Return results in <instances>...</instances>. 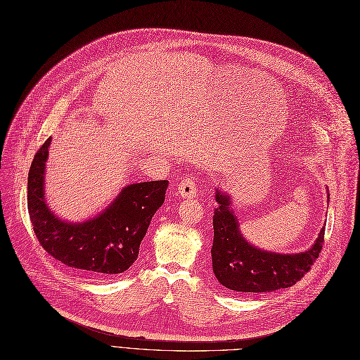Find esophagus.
Listing matches in <instances>:
<instances>
[{
	"label": "esophagus",
	"mask_w": 360,
	"mask_h": 360,
	"mask_svg": "<svg viewBox=\"0 0 360 360\" xmlns=\"http://www.w3.org/2000/svg\"><path fill=\"white\" fill-rule=\"evenodd\" d=\"M179 195L184 199H195L198 196V187L193 179H183L179 183Z\"/></svg>",
	"instance_id": "esophagus-1"
}]
</instances>
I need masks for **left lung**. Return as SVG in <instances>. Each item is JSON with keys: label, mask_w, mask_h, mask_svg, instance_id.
<instances>
[{"label": "left lung", "mask_w": 360, "mask_h": 360, "mask_svg": "<svg viewBox=\"0 0 360 360\" xmlns=\"http://www.w3.org/2000/svg\"><path fill=\"white\" fill-rule=\"evenodd\" d=\"M328 200L330 192L327 189ZM212 269L219 284L240 295L276 292L295 285L311 269L322 249L325 227L312 246L299 253H277L256 248L240 231L233 198L215 187Z\"/></svg>", "instance_id": "obj_1"}]
</instances>
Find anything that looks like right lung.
Segmentation results:
<instances>
[{"label":"right lung","mask_w":360,"mask_h":360,"mask_svg":"<svg viewBox=\"0 0 360 360\" xmlns=\"http://www.w3.org/2000/svg\"><path fill=\"white\" fill-rule=\"evenodd\" d=\"M51 138L32 161L27 179V210L39 243L64 265L86 276L110 278L138 259L150 219L165 200L167 180L124 186L94 218L72 222L60 218L45 198V171Z\"/></svg>","instance_id":"add662e5"}]
</instances>
